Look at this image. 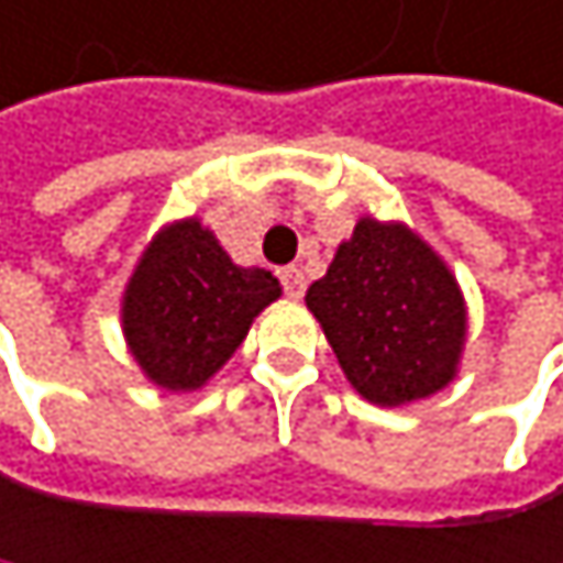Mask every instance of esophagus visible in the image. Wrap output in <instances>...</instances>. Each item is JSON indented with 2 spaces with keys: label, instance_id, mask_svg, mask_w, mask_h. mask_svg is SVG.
Here are the masks:
<instances>
[{
  "label": "esophagus",
  "instance_id": "1",
  "mask_svg": "<svg viewBox=\"0 0 563 563\" xmlns=\"http://www.w3.org/2000/svg\"><path fill=\"white\" fill-rule=\"evenodd\" d=\"M279 284H284V294H287V297H303V290H307V276H303V269H297V266H284V269H279Z\"/></svg>",
  "mask_w": 563,
  "mask_h": 563
}]
</instances>
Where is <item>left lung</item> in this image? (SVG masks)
I'll return each instance as SVG.
<instances>
[{
	"label": "left lung",
	"instance_id": "1",
	"mask_svg": "<svg viewBox=\"0 0 563 563\" xmlns=\"http://www.w3.org/2000/svg\"><path fill=\"white\" fill-rule=\"evenodd\" d=\"M360 397L400 407L448 387L467 333L457 279L407 227L360 220L307 290Z\"/></svg>",
	"mask_w": 563,
	"mask_h": 563
}]
</instances>
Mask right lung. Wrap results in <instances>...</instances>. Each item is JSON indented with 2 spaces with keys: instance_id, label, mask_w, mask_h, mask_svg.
I'll use <instances>...</instances> for the list:
<instances>
[{
  "instance_id": "add662e5",
  "label": "right lung",
  "mask_w": 563,
  "mask_h": 563,
  "mask_svg": "<svg viewBox=\"0 0 563 563\" xmlns=\"http://www.w3.org/2000/svg\"><path fill=\"white\" fill-rule=\"evenodd\" d=\"M276 297L269 269L236 266L210 230L183 220L143 253L123 297V330L153 384L196 390L236 353L253 317Z\"/></svg>"
}]
</instances>
